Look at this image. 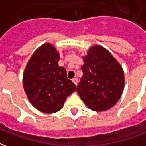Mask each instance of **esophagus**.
<instances>
[{
    "instance_id": "34e87169",
    "label": "esophagus",
    "mask_w": 146,
    "mask_h": 146,
    "mask_svg": "<svg viewBox=\"0 0 146 146\" xmlns=\"http://www.w3.org/2000/svg\"><path fill=\"white\" fill-rule=\"evenodd\" d=\"M72 81H73V82L76 85V84H77V82H78V80H77L76 77H74V78H73V80H72Z\"/></svg>"
}]
</instances>
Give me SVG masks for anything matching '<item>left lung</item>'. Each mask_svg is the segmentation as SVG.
Listing matches in <instances>:
<instances>
[{
    "instance_id": "left-lung-1",
    "label": "left lung",
    "mask_w": 146,
    "mask_h": 146,
    "mask_svg": "<svg viewBox=\"0 0 146 146\" xmlns=\"http://www.w3.org/2000/svg\"><path fill=\"white\" fill-rule=\"evenodd\" d=\"M83 76L76 92L86 106L102 112L118 102L124 87V74L120 64L100 45L89 49L84 57Z\"/></svg>"
}]
</instances>
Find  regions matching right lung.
I'll return each mask as SVG.
<instances>
[{"instance_id":"obj_1","label":"right lung","mask_w":146,"mask_h":146,"mask_svg":"<svg viewBox=\"0 0 146 146\" xmlns=\"http://www.w3.org/2000/svg\"><path fill=\"white\" fill-rule=\"evenodd\" d=\"M59 54L51 44L36 49L23 73L24 91L36 110L45 113L60 110L66 98L76 91L67 78L66 70L58 66Z\"/></svg>"}]
</instances>
